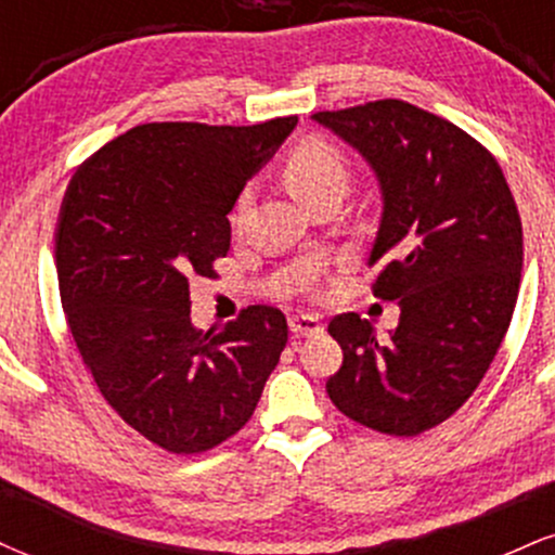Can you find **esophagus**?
<instances>
[{
    "instance_id": "obj_1",
    "label": "esophagus",
    "mask_w": 555,
    "mask_h": 555,
    "mask_svg": "<svg viewBox=\"0 0 555 555\" xmlns=\"http://www.w3.org/2000/svg\"><path fill=\"white\" fill-rule=\"evenodd\" d=\"M289 331L295 336H318V334H323V323L313 315H292Z\"/></svg>"
}]
</instances>
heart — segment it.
I'll list each match as a JSON object with an SVG mask.
<instances>
[{
    "mask_svg": "<svg viewBox=\"0 0 555 555\" xmlns=\"http://www.w3.org/2000/svg\"><path fill=\"white\" fill-rule=\"evenodd\" d=\"M284 180L292 195L297 197L302 206L313 203L323 193H344L349 182V167L334 145L326 140H302L289 151L284 162ZM242 206H245V195L240 197L234 206L232 219H237Z\"/></svg>",
    "mask_w": 555,
    "mask_h": 555,
    "instance_id": "obj_1",
    "label": "heart"
}]
</instances>
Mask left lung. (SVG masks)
Returning a JSON list of instances; mask_svg holds the SVG:
<instances>
[{
  "mask_svg": "<svg viewBox=\"0 0 555 555\" xmlns=\"http://www.w3.org/2000/svg\"><path fill=\"white\" fill-rule=\"evenodd\" d=\"M313 122L352 145L378 180L367 266L378 269L375 297L401 310L388 339L358 313L328 323L344 362L326 391L365 428L420 436L473 397L506 336L521 279L517 203L475 138L406 101L318 112Z\"/></svg>",
  "mask_w": 555,
  "mask_h": 555,
  "instance_id": "1",
  "label": "left lung"
}]
</instances>
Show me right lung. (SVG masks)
Returning a JSON list of instances; mask_svg holds the SVG:
<instances>
[{
  "mask_svg": "<svg viewBox=\"0 0 555 555\" xmlns=\"http://www.w3.org/2000/svg\"><path fill=\"white\" fill-rule=\"evenodd\" d=\"M295 125H138L67 184L54 263L73 339L117 415L175 454L234 436L286 347V318L269 305L195 328L188 279L214 276L229 211Z\"/></svg>",
  "mask_w": 555,
  "mask_h": 555,
  "instance_id": "obj_1",
  "label": "right lung"
}]
</instances>
